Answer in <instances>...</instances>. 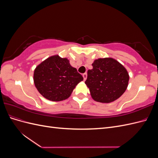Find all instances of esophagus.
Returning <instances> with one entry per match:
<instances>
[{
  "instance_id": "obj_1",
  "label": "esophagus",
  "mask_w": 158,
  "mask_h": 158,
  "mask_svg": "<svg viewBox=\"0 0 158 158\" xmlns=\"http://www.w3.org/2000/svg\"><path fill=\"white\" fill-rule=\"evenodd\" d=\"M82 76H83L84 80H86V78H87V76H88V75H87V73H84Z\"/></svg>"
}]
</instances>
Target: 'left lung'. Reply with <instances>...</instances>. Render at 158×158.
Here are the masks:
<instances>
[{
    "mask_svg": "<svg viewBox=\"0 0 158 158\" xmlns=\"http://www.w3.org/2000/svg\"><path fill=\"white\" fill-rule=\"evenodd\" d=\"M93 69L88 70L85 84L95 101L111 103L120 98L127 88L129 75L117 60L112 58L94 60Z\"/></svg>",
    "mask_w": 158,
    "mask_h": 158,
    "instance_id": "8db88e82",
    "label": "left lung"
}]
</instances>
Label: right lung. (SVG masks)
Masks as SVG:
<instances>
[{"label":"right lung","mask_w":158,"mask_h":158,"mask_svg":"<svg viewBox=\"0 0 158 158\" xmlns=\"http://www.w3.org/2000/svg\"><path fill=\"white\" fill-rule=\"evenodd\" d=\"M33 80L38 92L45 98L59 102L70 97L83 77L70 64L67 59L55 55L37 66Z\"/></svg>","instance_id":"add662e5"}]
</instances>
